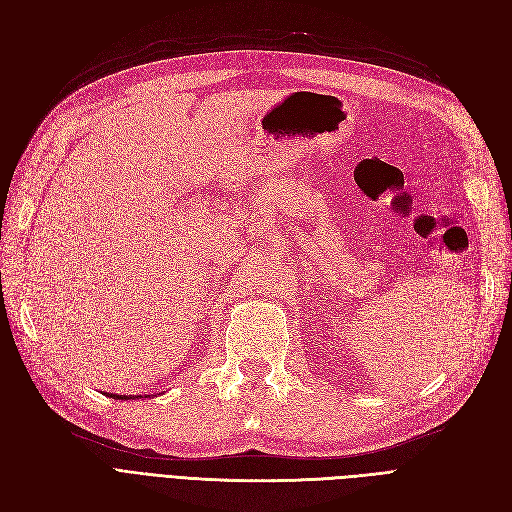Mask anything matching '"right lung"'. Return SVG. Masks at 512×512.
<instances>
[{"mask_svg":"<svg viewBox=\"0 0 512 512\" xmlns=\"http://www.w3.org/2000/svg\"><path fill=\"white\" fill-rule=\"evenodd\" d=\"M106 395V393H104ZM106 397H113V399H123V401H126V399H132V397H128V395H115V393H108ZM136 397H141V395H136Z\"/></svg>","mask_w":512,"mask_h":512,"instance_id":"add662e5","label":"right lung"}]
</instances>
